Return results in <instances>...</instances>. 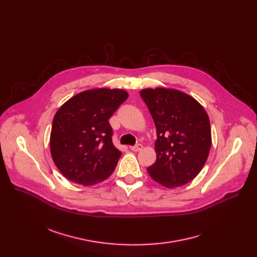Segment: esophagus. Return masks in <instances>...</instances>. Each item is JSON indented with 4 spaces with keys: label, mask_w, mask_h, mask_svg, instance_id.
<instances>
[{
    "label": "esophagus",
    "mask_w": 257,
    "mask_h": 257,
    "mask_svg": "<svg viewBox=\"0 0 257 257\" xmlns=\"http://www.w3.org/2000/svg\"><path fill=\"white\" fill-rule=\"evenodd\" d=\"M141 149H142V144H140V143H138L136 145H133V146H130V150L133 151V152H139V151H141Z\"/></svg>",
    "instance_id": "34e87169"
}]
</instances>
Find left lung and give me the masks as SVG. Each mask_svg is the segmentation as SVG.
<instances>
[{
	"label": "left lung",
	"mask_w": 257,
	"mask_h": 257,
	"mask_svg": "<svg viewBox=\"0 0 257 257\" xmlns=\"http://www.w3.org/2000/svg\"><path fill=\"white\" fill-rule=\"evenodd\" d=\"M140 95L157 128L156 163L151 177L168 188L192 181L202 170L211 145L209 119L201 104L175 89L146 88Z\"/></svg>",
	"instance_id": "1"
}]
</instances>
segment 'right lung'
Returning a JSON list of instances; mask_svg holds the SVG:
<instances>
[{"label":"right lung","mask_w":257,"mask_h":257,"mask_svg":"<svg viewBox=\"0 0 257 257\" xmlns=\"http://www.w3.org/2000/svg\"><path fill=\"white\" fill-rule=\"evenodd\" d=\"M127 98L123 89L96 88L76 94L58 109L51 154L67 179L90 186L111 176L122 154L113 144L108 119Z\"/></svg>","instance_id":"right-lung-1"}]
</instances>
